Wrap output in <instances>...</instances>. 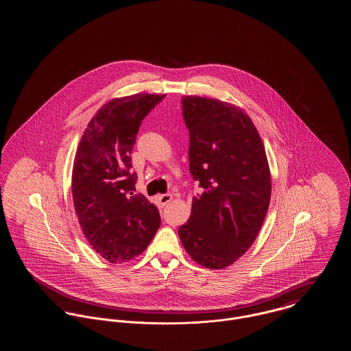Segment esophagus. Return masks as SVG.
Wrapping results in <instances>:
<instances>
[{"mask_svg":"<svg viewBox=\"0 0 351 351\" xmlns=\"http://www.w3.org/2000/svg\"><path fill=\"white\" fill-rule=\"evenodd\" d=\"M158 199L162 205H167L168 202L172 200V196L171 195H160Z\"/></svg>","mask_w":351,"mask_h":351,"instance_id":"34e87169","label":"esophagus"}]
</instances>
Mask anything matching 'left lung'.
<instances>
[{
  "mask_svg": "<svg viewBox=\"0 0 351 351\" xmlns=\"http://www.w3.org/2000/svg\"><path fill=\"white\" fill-rule=\"evenodd\" d=\"M189 130V171L202 192L179 229L189 256L202 267L233 265L254 243L267 215L271 172L251 118L233 104L183 96Z\"/></svg>",
  "mask_w": 351,
  "mask_h": 351,
  "instance_id": "left-lung-1",
  "label": "left lung"
}]
</instances>
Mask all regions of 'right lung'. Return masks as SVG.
<instances>
[{"label":"right lung","instance_id":"obj_1","mask_svg":"<svg viewBox=\"0 0 351 351\" xmlns=\"http://www.w3.org/2000/svg\"><path fill=\"white\" fill-rule=\"evenodd\" d=\"M163 99L136 93L108 101L89 121L75 155V212L93 250L110 263L141 255L160 226L158 208L134 195L130 154L142 119Z\"/></svg>","mask_w":351,"mask_h":351}]
</instances>
